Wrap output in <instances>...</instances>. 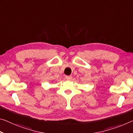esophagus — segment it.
I'll return each mask as SVG.
<instances>
[{"mask_svg": "<svg viewBox=\"0 0 133 133\" xmlns=\"http://www.w3.org/2000/svg\"><path fill=\"white\" fill-rule=\"evenodd\" d=\"M66 79L67 80H68V81H70V80L72 79V77H71V76H66Z\"/></svg>", "mask_w": 133, "mask_h": 133, "instance_id": "34e87169", "label": "esophagus"}]
</instances>
